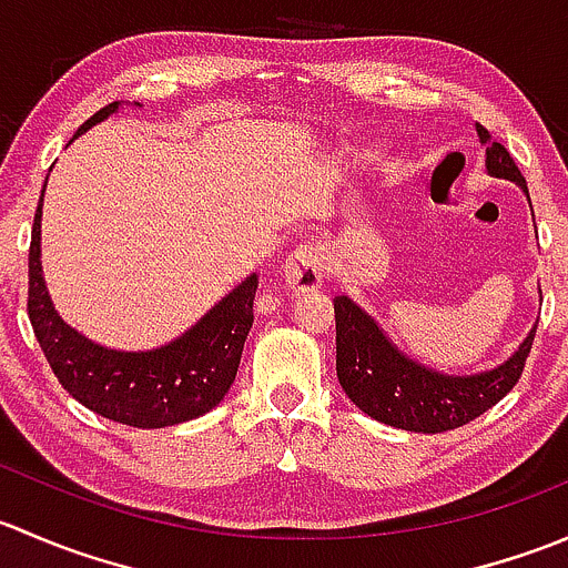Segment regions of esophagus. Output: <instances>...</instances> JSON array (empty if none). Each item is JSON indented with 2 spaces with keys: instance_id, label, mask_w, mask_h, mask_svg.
<instances>
[{
  "instance_id": "obj_1",
  "label": "esophagus",
  "mask_w": 568,
  "mask_h": 568,
  "mask_svg": "<svg viewBox=\"0 0 568 568\" xmlns=\"http://www.w3.org/2000/svg\"><path fill=\"white\" fill-rule=\"evenodd\" d=\"M329 252L321 242L300 244L285 261V283L294 291H316L324 283Z\"/></svg>"
}]
</instances>
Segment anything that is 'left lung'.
<instances>
[{
	"label": "left lung",
	"instance_id": "8db88e82",
	"mask_svg": "<svg viewBox=\"0 0 568 568\" xmlns=\"http://www.w3.org/2000/svg\"><path fill=\"white\" fill-rule=\"evenodd\" d=\"M478 134L486 142V170L497 178H511L528 194V183L511 153L500 142H489L484 125H478ZM335 332L337 379L348 398L374 420L423 434L459 428L506 398L523 379L536 337L532 329L519 352L489 374L445 376L398 354L374 318L365 316L348 296H335Z\"/></svg>",
	"mask_w": 568,
	"mask_h": 568
}]
</instances>
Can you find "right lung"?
Returning a JSON list of instances; mask_svg holds the SVG:
<instances>
[{"mask_svg":"<svg viewBox=\"0 0 568 568\" xmlns=\"http://www.w3.org/2000/svg\"><path fill=\"white\" fill-rule=\"evenodd\" d=\"M118 109V101L84 120L77 136ZM43 200V197H40ZM257 274L244 280L183 337L156 352H112L62 324L40 274V203L32 222L27 313L57 382L95 415L134 428H162L214 409L236 379L252 326Z\"/></svg>","mask_w":568,"mask_h":568,"instance_id":"add662e5","label":"right lung"}]
</instances>
